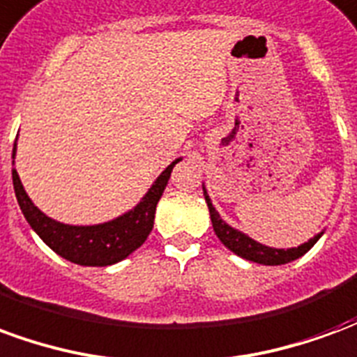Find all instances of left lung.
<instances>
[{
    "mask_svg": "<svg viewBox=\"0 0 357 357\" xmlns=\"http://www.w3.org/2000/svg\"><path fill=\"white\" fill-rule=\"evenodd\" d=\"M204 199H206V204H208L210 218H212V227H214V231H216L218 239L222 241L231 252H235V255L241 256V258H245V260H250V262L264 264V266H281V264H289L292 262V260L300 258V256L306 255L307 250L317 243V239L321 237V233H319V235H315L314 239H310L307 243H304V245H300L298 248H287V250H284V248L266 247V245H260V243H256L255 239H250L245 233L233 229L231 225L225 224L224 220L220 218V214L216 212V208L212 206V201H210L206 189H204Z\"/></svg>",
    "mask_w": 357,
    "mask_h": 357,
    "instance_id": "left-lung-1",
    "label": "left lung"
}]
</instances>
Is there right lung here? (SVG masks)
Returning <instances> with one entry per match:
<instances>
[{"label": "right lung", "instance_id": "1", "mask_svg": "<svg viewBox=\"0 0 357 357\" xmlns=\"http://www.w3.org/2000/svg\"><path fill=\"white\" fill-rule=\"evenodd\" d=\"M15 151H17V143L13 149V158H15ZM178 162L179 158L174 160L156 178L153 187L135 208L112 222L99 225H66L45 216L30 201V197L20 183L17 170H13V185L26 222L51 250H55L68 262L80 264V266H110L124 260L126 256L132 255L135 248H139L145 243L155 224L156 204L160 201L172 170Z\"/></svg>", "mask_w": 357, "mask_h": 357}]
</instances>
